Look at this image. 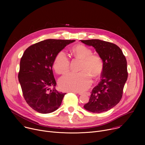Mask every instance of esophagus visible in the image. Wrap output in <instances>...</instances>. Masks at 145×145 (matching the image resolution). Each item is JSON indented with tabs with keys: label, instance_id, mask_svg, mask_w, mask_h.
<instances>
[{
	"label": "esophagus",
	"instance_id": "esophagus-1",
	"mask_svg": "<svg viewBox=\"0 0 145 145\" xmlns=\"http://www.w3.org/2000/svg\"><path fill=\"white\" fill-rule=\"evenodd\" d=\"M71 92H73V93H78L79 95H82V92H77V91H70ZM86 95H87L88 96H89L90 95V93L89 92H86Z\"/></svg>",
	"mask_w": 145,
	"mask_h": 145
}]
</instances>
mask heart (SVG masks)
<instances>
[{"mask_svg":"<svg viewBox=\"0 0 145 145\" xmlns=\"http://www.w3.org/2000/svg\"><path fill=\"white\" fill-rule=\"evenodd\" d=\"M72 55L81 59L78 73H68L59 80L61 89L65 91H83L88 89L92 83V77H99L104 69V63L98 55L92 54L91 49L84 45H77L71 49ZM70 61L65 53L61 50L55 57L53 68L55 71L61 74L69 68Z\"/></svg>","mask_w":145,"mask_h":145,"instance_id":"obj_1","label":"heart"}]
</instances>
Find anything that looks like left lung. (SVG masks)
Returning a JSON list of instances; mask_svg holds the SVG:
<instances>
[{"mask_svg":"<svg viewBox=\"0 0 145 145\" xmlns=\"http://www.w3.org/2000/svg\"><path fill=\"white\" fill-rule=\"evenodd\" d=\"M81 41L93 46L104 63L101 80L93 88L89 100L84 108L94 113L108 111L121 99L128 77L126 58L121 50L114 44L100 39Z\"/></svg>","mask_w":145,"mask_h":145,"instance_id":"left-lung-1","label":"left lung"}]
</instances>
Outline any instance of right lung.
Returning a JSON list of instances; mask_svg holds the SVG:
<instances>
[{
	"label": "right lung",
	"instance_id": "add662e5",
	"mask_svg": "<svg viewBox=\"0 0 145 145\" xmlns=\"http://www.w3.org/2000/svg\"><path fill=\"white\" fill-rule=\"evenodd\" d=\"M74 41L49 39L31 45L25 51L20 61L18 79L26 101L37 112L50 113L61 106L66 93L55 88L53 62L59 52Z\"/></svg>",
	"mask_w": 145,
	"mask_h": 145
}]
</instances>
